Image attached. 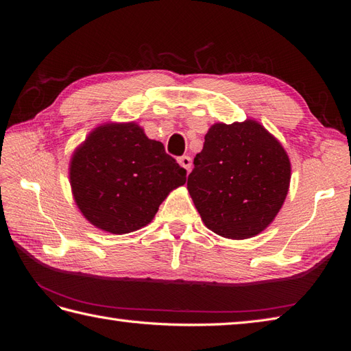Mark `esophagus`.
<instances>
[{
	"label": "esophagus",
	"instance_id": "1",
	"mask_svg": "<svg viewBox=\"0 0 351 351\" xmlns=\"http://www.w3.org/2000/svg\"><path fill=\"white\" fill-rule=\"evenodd\" d=\"M177 161H178V164L180 165H182L184 169H187V171H189V169L190 168H192V158H190V156H187V155H183V156H180L178 159H177Z\"/></svg>",
	"mask_w": 351,
	"mask_h": 351
}]
</instances>
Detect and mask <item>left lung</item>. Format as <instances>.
Wrapping results in <instances>:
<instances>
[{"instance_id":"left-lung-1","label":"left lung","mask_w":351,"mask_h":351,"mask_svg":"<svg viewBox=\"0 0 351 351\" xmlns=\"http://www.w3.org/2000/svg\"><path fill=\"white\" fill-rule=\"evenodd\" d=\"M187 190L204 224L218 236H258L280 212L291 165L282 145L254 120L210 125Z\"/></svg>"}]
</instances>
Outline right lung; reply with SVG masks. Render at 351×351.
<instances>
[{
    "label": "right lung",
    "instance_id": "right-lung-1",
    "mask_svg": "<svg viewBox=\"0 0 351 351\" xmlns=\"http://www.w3.org/2000/svg\"><path fill=\"white\" fill-rule=\"evenodd\" d=\"M186 169L136 123H107L92 130L70 161L74 202L92 226L127 234L149 224Z\"/></svg>",
    "mask_w": 351,
    "mask_h": 351
}]
</instances>
